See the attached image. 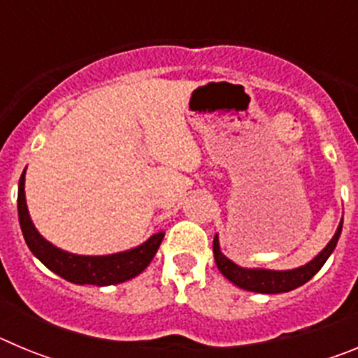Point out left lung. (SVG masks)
<instances>
[{"label":"left lung","instance_id":"1","mask_svg":"<svg viewBox=\"0 0 358 358\" xmlns=\"http://www.w3.org/2000/svg\"><path fill=\"white\" fill-rule=\"evenodd\" d=\"M341 231H343V220H341L339 227L335 231L334 238L328 242V245L315 256L314 260L308 262L303 267L292 268V271H268V268H245L240 265L233 264L229 258L222 255L220 251V243H218V236L213 238V255L215 264H217L218 271L236 287L243 290H251V292L260 294H280L289 292V290L297 289V287L305 285L306 281L312 280L314 274L319 268L324 265L328 260V256L334 252L335 245L339 242Z\"/></svg>","mask_w":358,"mask_h":358}]
</instances>
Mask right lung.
<instances>
[{
  "instance_id": "obj_1",
  "label": "right lung",
  "mask_w": 358,
  "mask_h": 358,
  "mask_svg": "<svg viewBox=\"0 0 358 358\" xmlns=\"http://www.w3.org/2000/svg\"><path fill=\"white\" fill-rule=\"evenodd\" d=\"M17 213L24 242H27L28 249L34 252V256H37L50 271L64 278L66 281L77 283V285L106 287L132 280L147 268L152 258L156 256L161 240L164 236L163 231H159L138 248L107 256H82L62 251L46 238H43L31 222L30 215H28L27 199H24V172L21 173V179H19Z\"/></svg>"
}]
</instances>
